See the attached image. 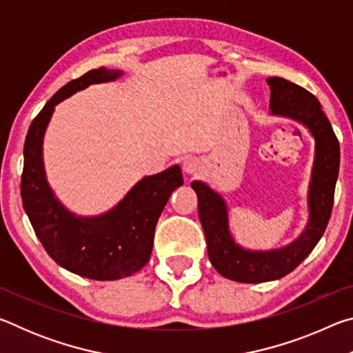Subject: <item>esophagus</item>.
Segmentation results:
<instances>
[{
	"instance_id": "1",
	"label": "esophagus",
	"mask_w": 353,
	"mask_h": 353,
	"mask_svg": "<svg viewBox=\"0 0 353 353\" xmlns=\"http://www.w3.org/2000/svg\"><path fill=\"white\" fill-rule=\"evenodd\" d=\"M202 166L199 163V160H196V159H187L183 162V171L187 172V174H198Z\"/></svg>"
}]
</instances>
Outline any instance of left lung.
Masks as SVG:
<instances>
[{"label": "left lung", "instance_id": "8db88e82", "mask_svg": "<svg viewBox=\"0 0 353 353\" xmlns=\"http://www.w3.org/2000/svg\"><path fill=\"white\" fill-rule=\"evenodd\" d=\"M272 115L294 119L314 139V162L308 188V223L301 236L282 249L249 250L236 244L229 230L224 199L204 182L191 187L198 194L199 219L208 259L221 276L241 283H261L285 277L307 259L324 235L332 214L339 172V141L314 94L283 77H268Z\"/></svg>", "mask_w": 353, "mask_h": 353}]
</instances>
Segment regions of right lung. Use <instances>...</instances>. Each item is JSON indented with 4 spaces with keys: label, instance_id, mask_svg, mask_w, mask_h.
I'll list each match as a JSON object with an SVG mask.
<instances>
[{
    "label": "right lung",
    "instance_id": "1",
    "mask_svg": "<svg viewBox=\"0 0 353 353\" xmlns=\"http://www.w3.org/2000/svg\"><path fill=\"white\" fill-rule=\"evenodd\" d=\"M123 71L101 67L63 85L32 119L25 141L23 207L48 255L70 272L117 280L140 271L151 259L155 224L172 191L183 183L181 166L143 177L118 205L99 216H76L46 182L43 135L54 107L92 83L115 81Z\"/></svg>",
    "mask_w": 353,
    "mask_h": 353
}]
</instances>
